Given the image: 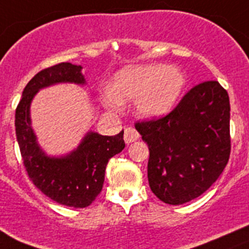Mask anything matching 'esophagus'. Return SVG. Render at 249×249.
Returning <instances> with one entry per match:
<instances>
[{
  "instance_id": "34e87169",
  "label": "esophagus",
  "mask_w": 249,
  "mask_h": 249,
  "mask_svg": "<svg viewBox=\"0 0 249 249\" xmlns=\"http://www.w3.org/2000/svg\"><path fill=\"white\" fill-rule=\"evenodd\" d=\"M140 139V134L137 130H135L134 127H126L124 132V141L126 143L135 142Z\"/></svg>"
}]
</instances>
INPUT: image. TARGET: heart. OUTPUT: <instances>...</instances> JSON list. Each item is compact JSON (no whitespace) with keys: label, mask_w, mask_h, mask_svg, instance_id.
<instances>
[{"label":"heart","mask_w":249,"mask_h":249,"mask_svg":"<svg viewBox=\"0 0 249 249\" xmlns=\"http://www.w3.org/2000/svg\"><path fill=\"white\" fill-rule=\"evenodd\" d=\"M184 83L183 74L175 67L160 64L131 65L115 73L110 88L101 95V102L113 110L122 102L134 100L137 115L154 119L173 108Z\"/></svg>","instance_id":"obj_1"}]
</instances>
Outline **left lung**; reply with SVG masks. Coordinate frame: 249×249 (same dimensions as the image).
Segmentation results:
<instances>
[{
    "label": "left lung",
    "instance_id": "obj_1",
    "mask_svg": "<svg viewBox=\"0 0 249 249\" xmlns=\"http://www.w3.org/2000/svg\"><path fill=\"white\" fill-rule=\"evenodd\" d=\"M135 127L149 148L150 189L169 205L203 194L229 160V95L215 80L193 88L166 117Z\"/></svg>",
    "mask_w": 249,
    "mask_h": 249
}]
</instances>
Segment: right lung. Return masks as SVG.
Instances as JSON below:
<instances>
[{
  "instance_id": "add662e5",
  "label": "right lung",
  "mask_w": 249,
  "mask_h": 249,
  "mask_svg": "<svg viewBox=\"0 0 249 249\" xmlns=\"http://www.w3.org/2000/svg\"><path fill=\"white\" fill-rule=\"evenodd\" d=\"M82 69L80 65L61 62L38 72L25 87L16 110L17 140L30 179L55 202L76 208L88 207L101 193L107 162L125 147L124 131L102 136L90 130L76 149L61 157H50L32 129L30 107L44 88L60 83L87 84Z\"/></svg>"
}]
</instances>
